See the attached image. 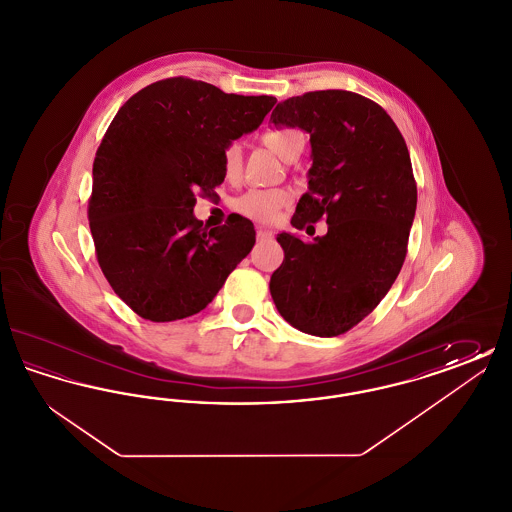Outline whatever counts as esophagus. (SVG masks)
<instances>
[{
  "label": "esophagus",
  "instance_id": "1",
  "mask_svg": "<svg viewBox=\"0 0 512 512\" xmlns=\"http://www.w3.org/2000/svg\"><path fill=\"white\" fill-rule=\"evenodd\" d=\"M272 238V232L267 228H257V240H268Z\"/></svg>",
  "mask_w": 512,
  "mask_h": 512
}]
</instances>
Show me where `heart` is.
Here are the masks:
<instances>
[{
  "mask_svg": "<svg viewBox=\"0 0 512 512\" xmlns=\"http://www.w3.org/2000/svg\"><path fill=\"white\" fill-rule=\"evenodd\" d=\"M263 144L274 151L280 159L293 161L299 157L305 146V138L299 130L282 128V130H267L263 134ZM242 171V149L236 144L226 146L222 151V172L226 180H236ZM290 195L286 190L270 188V190H249L236 201V211L247 219L270 224L278 219L280 209L288 203Z\"/></svg>",
  "mask_w": 512,
  "mask_h": 512,
  "instance_id": "b5f03b06",
  "label": "heart"
}]
</instances>
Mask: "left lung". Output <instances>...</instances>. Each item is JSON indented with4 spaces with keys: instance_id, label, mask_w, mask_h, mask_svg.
Instances as JSON below:
<instances>
[{
    "instance_id": "left-lung-1",
    "label": "left lung",
    "mask_w": 512,
    "mask_h": 512,
    "mask_svg": "<svg viewBox=\"0 0 512 512\" xmlns=\"http://www.w3.org/2000/svg\"><path fill=\"white\" fill-rule=\"evenodd\" d=\"M270 122L311 136L309 192L293 226L328 224L313 242L278 234L284 261L270 276V295L293 328L340 336L374 311L403 267L416 211L409 149L378 103L345 90L286 99Z\"/></svg>"
}]
</instances>
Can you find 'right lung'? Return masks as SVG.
Instances as JSON below:
<instances>
[{
    "label": "right lung",
    "instance_id": "obj_1",
    "mask_svg": "<svg viewBox=\"0 0 512 512\" xmlns=\"http://www.w3.org/2000/svg\"><path fill=\"white\" fill-rule=\"evenodd\" d=\"M274 103L178 76L134 94L109 124L94 161L88 219L99 267L136 315L192 317L249 255L253 222L234 215L201 228L195 192L222 184V151L257 130Z\"/></svg>",
    "mask_w": 512,
    "mask_h": 512
}]
</instances>
